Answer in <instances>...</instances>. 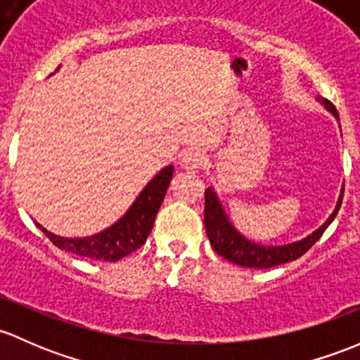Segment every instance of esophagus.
<instances>
[{"instance_id": "34e87169", "label": "esophagus", "mask_w": 360, "mask_h": 360, "mask_svg": "<svg viewBox=\"0 0 360 360\" xmlns=\"http://www.w3.org/2000/svg\"><path fill=\"white\" fill-rule=\"evenodd\" d=\"M206 161H207V155L205 150L191 149V150H187V153L181 154L180 165H181V168L195 172V169H199L201 166H205Z\"/></svg>"}]
</instances>
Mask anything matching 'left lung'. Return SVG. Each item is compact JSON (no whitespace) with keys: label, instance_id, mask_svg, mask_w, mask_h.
<instances>
[{"label":"left lung","instance_id":"left-lung-1","mask_svg":"<svg viewBox=\"0 0 360 360\" xmlns=\"http://www.w3.org/2000/svg\"><path fill=\"white\" fill-rule=\"evenodd\" d=\"M326 105V109L333 114L335 117H338V110L333 105L329 100H321ZM343 201V191L340 194L338 205H336L335 211H333L331 217L326 220V224L322 227H319L316 232H312L309 237L302 240H296V243L284 244V246H262V244L251 243L246 237L240 236L236 231L234 225L229 221L227 214L224 213V207H221L220 201H218L217 194H214L213 187H207L205 192V227L206 234L210 237V243L213 246V250L217 251L220 257H224L225 260L236 263V265L248 266V269H270V266L283 265V263L292 262L296 258L302 257L303 253L310 250L314 244L321 239V236L324 234L326 229L329 227L335 217L338 214L340 206Z\"/></svg>","mask_w":360,"mask_h":360}]
</instances>
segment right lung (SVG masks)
Returning a JSON list of instances; mask_svg holds the SVG:
<instances>
[{
  "instance_id": "1",
  "label": "right lung",
  "mask_w": 360,
  "mask_h": 360,
  "mask_svg": "<svg viewBox=\"0 0 360 360\" xmlns=\"http://www.w3.org/2000/svg\"><path fill=\"white\" fill-rule=\"evenodd\" d=\"M172 176L173 166L162 168L140 192L139 198L135 199V202L123 217L116 224L110 225L109 229L95 236L69 239V237L51 234L39 224L36 225L60 250L69 251L77 257L90 258V260L117 262L146 244L147 237L153 231L155 214H158L166 191H168Z\"/></svg>"
}]
</instances>
